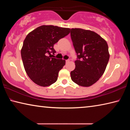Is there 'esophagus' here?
<instances>
[{
	"label": "esophagus",
	"instance_id": "34e87169",
	"mask_svg": "<svg viewBox=\"0 0 130 130\" xmlns=\"http://www.w3.org/2000/svg\"><path fill=\"white\" fill-rule=\"evenodd\" d=\"M69 62V60H66V63H68V62Z\"/></svg>",
	"mask_w": 130,
	"mask_h": 130
}]
</instances>
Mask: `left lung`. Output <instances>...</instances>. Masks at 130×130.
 <instances>
[{"instance_id": "left-lung-1", "label": "left lung", "mask_w": 130, "mask_h": 130, "mask_svg": "<svg viewBox=\"0 0 130 130\" xmlns=\"http://www.w3.org/2000/svg\"><path fill=\"white\" fill-rule=\"evenodd\" d=\"M70 36L77 54L72 80L81 87H90L104 74L109 58L106 41L96 32L83 28H71Z\"/></svg>"}]
</instances>
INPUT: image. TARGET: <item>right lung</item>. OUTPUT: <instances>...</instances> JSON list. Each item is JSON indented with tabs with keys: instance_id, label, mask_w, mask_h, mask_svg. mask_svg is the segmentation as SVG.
I'll return each instance as SVG.
<instances>
[{
	"instance_id": "right-lung-1",
	"label": "right lung",
	"mask_w": 130,
	"mask_h": 130,
	"mask_svg": "<svg viewBox=\"0 0 130 130\" xmlns=\"http://www.w3.org/2000/svg\"><path fill=\"white\" fill-rule=\"evenodd\" d=\"M69 28L42 25L29 32L21 49L24 68L29 78L36 84L48 87L57 80L58 72L65 60L53 58V46L70 32Z\"/></svg>"
}]
</instances>
